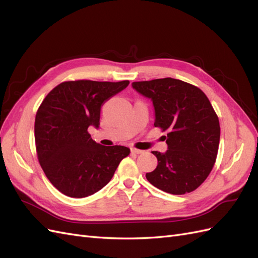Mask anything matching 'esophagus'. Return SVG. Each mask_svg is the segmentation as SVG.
Masks as SVG:
<instances>
[{
  "label": "esophagus",
  "mask_w": 258,
  "mask_h": 258,
  "mask_svg": "<svg viewBox=\"0 0 258 258\" xmlns=\"http://www.w3.org/2000/svg\"><path fill=\"white\" fill-rule=\"evenodd\" d=\"M131 153L132 154H142L143 153V151H141V150H137V148H131Z\"/></svg>",
  "instance_id": "34e87169"
}]
</instances>
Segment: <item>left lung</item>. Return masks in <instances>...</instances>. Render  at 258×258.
I'll use <instances>...</instances> for the list:
<instances>
[{"label": "left lung", "mask_w": 258, "mask_h": 258, "mask_svg": "<svg viewBox=\"0 0 258 258\" xmlns=\"http://www.w3.org/2000/svg\"><path fill=\"white\" fill-rule=\"evenodd\" d=\"M132 88L152 100L154 126L168 131V150L153 152L158 165L146 173L147 181L173 195L198 188L214 166L220 144V121L209 99L196 86L171 77L135 82Z\"/></svg>", "instance_id": "left-lung-1"}]
</instances>
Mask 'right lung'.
<instances>
[{
	"label": "right lung",
	"instance_id": "1",
	"mask_svg": "<svg viewBox=\"0 0 258 258\" xmlns=\"http://www.w3.org/2000/svg\"><path fill=\"white\" fill-rule=\"evenodd\" d=\"M129 81L64 82L54 87L35 116L38 161L56 188L72 198L99 191L111 181L126 146H103L93 141L89 127L99 128L101 107L123 90Z\"/></svg>",
	"mask_w": 258,
	"mask_h": 258
}]
</instances>
